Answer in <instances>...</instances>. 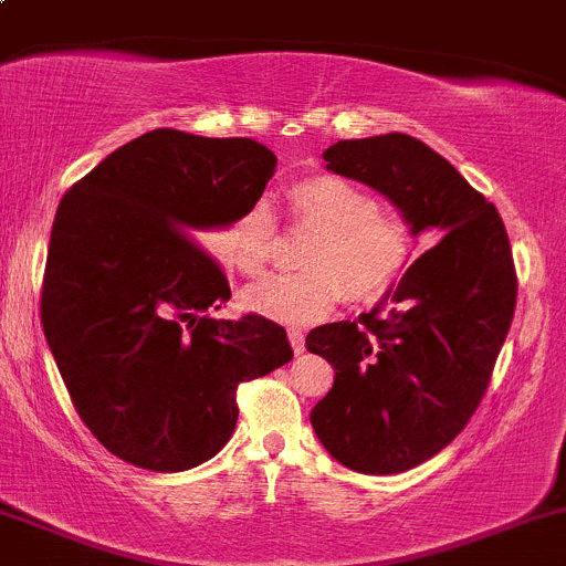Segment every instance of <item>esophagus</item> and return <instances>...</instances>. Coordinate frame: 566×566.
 I'll return each mask as SVG.
<instances>
[{
	"instance_id": "34e87169",
	"label": "esophagus",
	"mask_w": 566,
	"mask_h": 566,
	"mask_svg": "<svg viewBox=\"0 0 566 566\" xmlns=\"http://www.w3.org/2000/svg\"><path fill=\"white\" fill-rule=\"evenodd\" d=\"M287 338H290V346H293V352L303 354V349H306V338H303V331H297V327H290Z\"/></svg>"
}]
</instances>
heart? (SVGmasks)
Instances as JSON below:
<instances>
[{"instance_id": "1", "label": "heart", "mask_w": 566, "mask_h": 566, "mask_svg": "<svg viewBox=\"0 0 566 566\" xmlns=\"http://www.w3.org/2000/svg\"><path fill=\"white\" fill-rule=\"evenodd\" d=\"M290 220L312 228L297 273H273L244 293L247 306L279 322H314L344 295L374 303L406 276L416 258L413 222L384 209L376 192L340 177L312 174L287 188ZM276 217L250 203L214 233V250L241 276H260L276 252Z\"/></svg>"}]
</instances>
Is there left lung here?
Here are the masks:
<instances>
[{
	"mask_svg": "<svg viewBox=\"0 0 566 566\" xmlns=\"http://www.w3.org/2000/svg\"><path fill=\"white\" fill-rule=\"evenodd\" d=\"M325 160L384 192L416 233H444L387 301L306 335L335 370L316 438L357 473H402L446 449L486 395L518 295L511 241L494 203L413 136L344 139Z\"/></svg>",
	"mask_w": 566,
	"mask_h": 566,
	"instance_id": "8db88e82",
	"label": "left lung"
}]
</instances>
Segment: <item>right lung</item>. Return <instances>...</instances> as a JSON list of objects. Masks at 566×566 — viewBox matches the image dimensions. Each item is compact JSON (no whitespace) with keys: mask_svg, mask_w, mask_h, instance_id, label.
<instances>
[{"mask_svg":"<svg viewBox=\"0 0 566 566\" xmlns=\"http://www.w3.org/2000/svg\"><path fill=\"white\" fill-rule=\"evenodd\" d=\"M276 155L155 128L64 192L40 316L74 411L123 462L179 473L231 438L235 389L293 359L282 325L217 319L226 271L198 235L258 203Z\"/></svg>","mask_w":566,"mask_h":566,"instance_id":"obj_1","label":"right lung"}]
</instances>
